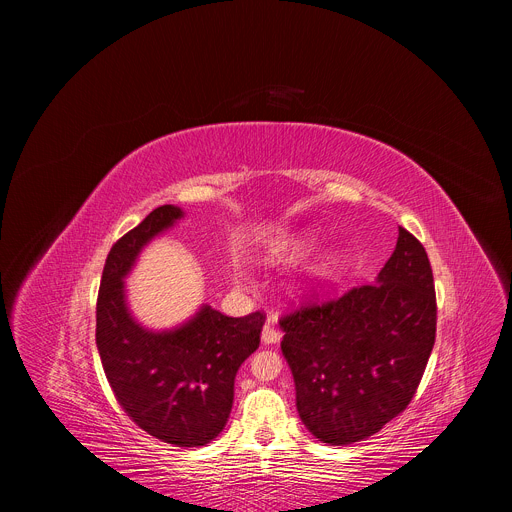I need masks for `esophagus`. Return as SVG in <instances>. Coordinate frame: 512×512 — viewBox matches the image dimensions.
<instances>
[{"mask_svg": "<svg viewBox=\"0 0 512 512\" xmlns=\"http://www.w3.org/2000/svg\"><path fill=\"white\" fill-rule=\"evenodd\" d=\"M261 340H263V344H277V342L281 340V332L275 328L273 320H269V322L263 326Z\"/></svg>", "mask_w": 512, "mask_h": 512, "instance_id": "obj_1", "label": "esophagus"}]
</instances>
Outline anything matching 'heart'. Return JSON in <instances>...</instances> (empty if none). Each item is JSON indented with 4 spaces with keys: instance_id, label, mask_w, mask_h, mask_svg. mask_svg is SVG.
Instances as JSON below:
<instances>
[{
    "instance_id": "heart-1",
    "label": "heart",
    "mask_w": 512,
    "mask_h": 512,
    "mask_svg": "<svg viewBox=\"0 0 512 512\" xmlns=\"http://www.w3.org/2000/svg\"><path fill=\"white\" fill-rule=\"evenodd\" d=\"M304 247H306V241H289V243L277 245V247L273 249V253H275V255H287V253H296V251H300V249H304ZM330 269H332V257H330V255H324V257H320V259L316 261V265L312 267V273H314V275H326Z\"/></svg>"
}]
</instances>
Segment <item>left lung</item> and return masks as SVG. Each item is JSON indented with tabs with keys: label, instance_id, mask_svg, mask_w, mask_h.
Wrapping results in <instances>:
<instances>
[{
	"label": "left lung",
	"instance_id": "8db88e82",
	"mask_svg": "<svg viewBox=\"0 0 512 512\" xmlns=\"http://www.w3.org/2000/svg\"><path fill=\"white\" fill-rule=\"evenodd\" d=\"M435 318L427 253L403 227L375 281L281 318V352L308 431L346 446L397 417L423 377Z\"/></svg>",
	"mask_w": 512,
	"mask_h": 512
}]
</instances>
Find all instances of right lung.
<instances>
[{"instance_id":"right-lung-1","label":"right lung","mask_w":512,"mask_h":512,"mask_svg":"<svg viewBox=\"0 0 512 512\" xmlns=\"http://www.w3.org/2000/svg\"><path fill=\"white\" fill-rule=\"evenodd\" d=\"M180 218V206L164 204L111 247L97 298V348L115 399L143 431L198 448L225 429L237 371L259 348L265 314L229 318L202 304L170 330H150L133 318L123 279L143 247Z\"/></svg>"}]
</instances>
